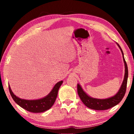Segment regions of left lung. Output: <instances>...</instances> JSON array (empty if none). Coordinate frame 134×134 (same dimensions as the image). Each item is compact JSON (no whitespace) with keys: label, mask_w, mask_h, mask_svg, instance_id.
I'll return each mask as SVG.
<instances>
[{"label":"left lung","mask_w":134,"mask_h":134,"mask_svg":"<svg viewBox=\"0 0 134 134\" xmlns=\"http://www.w3.org/2000/svg\"><path fill=\"white\" fill-rule=\"evenodd\" d=\"M116 44L119 47V49H121L125 65V75L124 80L122 81V85L121 86V87H120L119 91L117 92V93L115 94L113 96L109 97L107 99H102L93 98V97H90L82 89V87H81V86L79 84H77V93L81 100L87 108L92 109L103 110L112 108L113 106L118 105L122 100L125 94L128 77V66H127L126 63L124 58V53L122 50L121 47L118 43H116Z\"/></svg>","instance_id":"obj_1"}]
</instances>
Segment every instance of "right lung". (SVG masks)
I'll return each mask as SVG.
<instances>
[{"instance_id": "1", "label": "right lung", "mask_w": 134, "mask_h": 134, "mask_svg": "<svg viewBox=\"0 0 134 134\" xmlns=\"http://www.w3.org/2000/svg\"><path fill=\"white\" fill-rule=\"evenodd\" d=\"M63 82V81H58L54 86L48 94L41 99L36 100H26L19 98L12 92L9 85V90L13 100L21 108L31 112L41 113L49 109L53 106L57 97L58 90Z\"/></svg>"}]
</instances>
